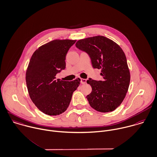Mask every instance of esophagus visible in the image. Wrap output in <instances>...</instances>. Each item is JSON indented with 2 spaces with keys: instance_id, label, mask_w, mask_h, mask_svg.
Returning <instances> with one entry per match:
<instances>
[{
  "instance_id": "34e87169",
  "label": "esophagus",
  "mask_w": 157,
  "mask_h": 157,
  "mask_svg": "<svg viewBox=\"0 0 157 157\" xmlns=\"http://www.w3.org/2000/svg\"><path fill=\"white\" fill-rule=\"evenodd\" d=\"M86 79H85V78H82L81 79V82H82V84H85V83H86Z\"/></svg>"
}]
</instances>
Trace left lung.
<instances>
[{
  "label": "left lung",
  "instance_id": "8db88e82",
  "mask_svg": "<svg viewBox=\"0 0 157 157\" xmlns=\"http://www.w3.org/2000/svg\"><path fill=\"white\" fill-rule=\"evenodd\" d=\"M75 46L88 53L93 67L101 69L103 77L102 81L87 80L92 87L87 96L90 106L99 112L114 111L124 101L130 81L123 50L113 40L101 35L79 40Z\"/></svg>",
  "mask_w": 157,
  "mask_h": 157
}]
</instances>
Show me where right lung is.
<instances>
[{"label":"right lung","instance_id":"obj_1","mask_svg":"<svg viewBox=\"0 0 157 157\" xmlns=\"http://www.w3.org/2000/svg\"><path fill=\"white\" fill-rule=\"evenodd\" d=\"M55 40L42 45L33 53L25 80L29 96L35 106L50 116L59 115L69 106L80 79L67 82L55 80L56 74L66 67V55L76 42Z\"/></svg>","mask_w":157,"mask_h":157}]
</instances>
